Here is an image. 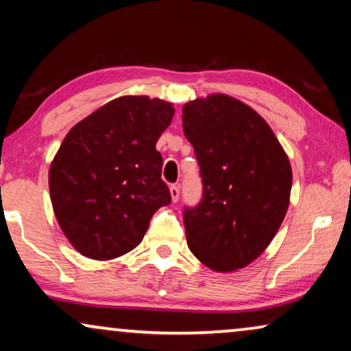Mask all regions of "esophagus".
I'll list each match as a JSON object with an SVG mask.
<instances>
[{
	"label": "esophagus",
	"mask_w": 351,
	"mask_h": 351,
	"mask_svg": "<svg viewBox=\"0 0 351 351\" xmlns=\"http://www.w3.org/2000/svg\"><path fill=\"white\" fill-rule=\"evenodd\" d=\"M169 191H171V198L174 203H177L179 201V196H180V189L177 185H171L169 186Z\"/></svg>",
	"instance_id": "34e87169"
}]
</instances>
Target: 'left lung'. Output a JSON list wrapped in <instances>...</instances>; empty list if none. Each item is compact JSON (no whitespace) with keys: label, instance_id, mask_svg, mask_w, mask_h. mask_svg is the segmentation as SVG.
<instances>
[{"label":"left lung","instance_id":"obj_1","mask_svg":"<svg viewBox=\"0 0 351 351\" xmlns=\"http://www.w3.org/2000/svg\"><path fill=\"white\" fill-rule=\"evenodd\" d=\"M182 124L203 179L199 204L184 209L186 243L210 270L234 271L265 251L285 220L289 158L265 119L230 95L185 104Z\"/></svg>","mask_w":351,"mask_h":351}]
</instances>
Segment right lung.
<instances>
[{
    "label": "right lung",
    "instance_id": "obj_1",
    "mask_svg": "<svg viewBox=\"0 0 351 351\" xmlns=\"http://www.w3.org/2000/svg\"><path fill=\"white\" fill-rule=\"evenodd\" d=\"M172 104L124 95L70 129L49 169L62 232L84 257L110 261L143 239L153 214L171 203L156 142Z\"/></svg>",
    "mask_w": 351,
    "mask_h": 351
}]
</instances>
